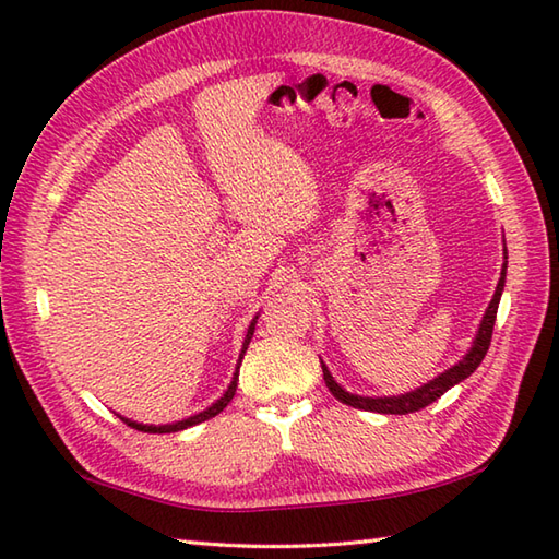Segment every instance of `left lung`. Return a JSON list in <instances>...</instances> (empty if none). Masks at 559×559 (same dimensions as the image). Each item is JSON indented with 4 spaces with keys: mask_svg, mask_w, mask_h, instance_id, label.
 <instances>
[{
    "mask_svg": "<svg viewBox=\"0 0 559 559\" xmlns=\"http://www.w3.org/2000/svg\"><path fill=\"white\" fill-rule=\"evenodd\" d=\"M504 254V264H502V273H500V281H497V288H495V295L492 300L488 305V310H485L480 324H478V331L476 336H473V343L468 353L463 355V358L456 362L447 367V370L442 374H437L435 379H430V382L418 386V389H411V391H403V394H396V396H360V394H350V391L343 389L334 374L329 372L326 362L319 358V362H322V372H324V382L329 386L331 394H334L338 401L346 403V406H353V408H360V411H372V413H391V415H406V413H413V411H420L425 406H430L432 401H437L439 396L444 394V391H449L451 386H456L459 382H463V379L471 377L473 372L478 370V365L483 362L485 353H488L490 348V338H492V326H495V317H497V307H500V298H502V290H504V278H507V245L502 249Z\"/></svg>",
    "mask_w": 559,
    "mask_h": 559,
    "instance_id": "left-lung-1",
    "label": "left lung"
}]
</instances>
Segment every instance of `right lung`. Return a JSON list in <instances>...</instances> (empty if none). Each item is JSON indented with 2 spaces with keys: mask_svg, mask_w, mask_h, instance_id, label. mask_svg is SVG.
<instances>
[{
  "mask_svg": "<svg viewBox=\"0 0 559 559\" xmlns=\"http://www.w3.org/2000/svg\"><path fill=\"white\" fill-rule=\"evenodd\" d=\"M257 319H259V312L254 314V319L252 322H249V326H247V334H245V341H242V350H240V358H237V365H235V372H233V379H230V384H228V389L223 391V396L221 399H216L211 403L209 408H204V411H199V413H194V415H187V418H182V420H175V423H165V425H146V423H136V420H132V418H124V415H120V418L129 425V427H136V430H141V432H180V430H187V427H192V425H199V423H204V420H209V418H213V415H218L225 406H228V403L233 401V396H235V389H237V377H240V365H242V358H245V353H247V348H249V341H252V336H254V329H257Z\"/></svg>",
  "mask_w": 559,
  "mask_h": 559,
  "instance_id": "right-lung-1",
  "label": "right lung"
}]
</instances>
